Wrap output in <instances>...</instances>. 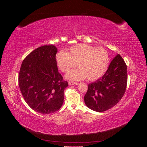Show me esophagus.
<instances>
[{"label": "esophagus", "instance_id": "esophagus-1", "mask_svg": "<svg viewBox=\"0 0 147 147\" xmlns=\"http://www.w3.org/2000/svg\"><path fill=\"white\" fill-rule=\"evenodd\" d=\"M69 85H76L77 83L76 82H69Z\"/></svg>", "mask_w": 147, "mask_h": 147}]
</instances>
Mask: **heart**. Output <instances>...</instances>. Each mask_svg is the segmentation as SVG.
<instances>
[{
    "label": "heart",
    "mask_w": 147,
    "mask_h": 147,
    "mask_svg": "<svg viewBox=\"0 0 147 147\" xmlns=\"http://www.w3.org/2000/svg\"><path fill=\"white\" fill-rule=\"evenodd\" d=\"M55 60L63 72H69L77 64L80 69L71 71L66 75L67 78L73 80H81L86 77L89 80H96L103 76L109 65V56L105 49L85 43L70 47L67 52H59Z\"/></svg>",
    "instance_id": "b5f03b06"
}]
</instances>
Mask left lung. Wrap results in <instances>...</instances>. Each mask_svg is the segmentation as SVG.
I'll return each mask as SVG.
<instances>
[{"instance_id":"left-lung-1","label":"left lung","mask_w":147,"mask_h":147,"mask_svg":"<svg viewBox=\"0 0 147 147\" xmlns=\"http://www.w3.org/2000/svg\"><path fill=\"white\" fill-rule=\"evenodd\" d=\"M127 66L119 55L111 62L101 78L88 84L84 96L86 105L97 112L107 110L121 99L127 86Z\"/></svg>"}]
</instances>
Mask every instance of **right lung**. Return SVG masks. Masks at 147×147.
Segmentation results:
<instances>
[{"label": "right lung", "mask_w": 147, "mask_h": 147, "mask_svg": "<svg viewBox=\"0 0 147 147\" xmlns=\"http://www.w3.org/2000/svg\"><path fill=\"white\" fill-rule=\"evenodd\" d=\"M57 52L53 45L38 47L26 57L20 68L18 83L22 95L30 107L40 113L59 110L68 86L58 72Z\"/></svg>", "instance_id": "obj_1"}]
</instances>
